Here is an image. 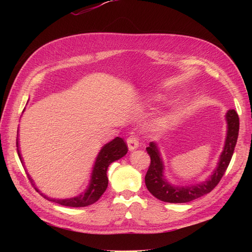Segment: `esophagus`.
Wrapping results in <instances>:
<instances>
[{
	"instance_id": "obj_1",
	"label": "esophagus",
	"mask_w": 252,
	"mask_h": 252,
	"mask_svg": "<svg viewBox=\"0 0 252 252\" xmlns=\"http://www.w3.org/2000/svg\"><path fill=\"white\" fill-rule=\"evenodd\" d=\"M127 145H128L129 151H133V150L139 148L140 143H139V140H138V138H136V136L131 135L127 139Z\"/></svg>"
}]
</instances>
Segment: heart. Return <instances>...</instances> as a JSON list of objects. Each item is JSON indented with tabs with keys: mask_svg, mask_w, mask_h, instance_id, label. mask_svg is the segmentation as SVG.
<instances>
[{
	"mask_svg": "<svg viewBox=\"0 0 252 252\" xmlns=\"http://www.w3.org/2000/svg\"><path fill=\"white\" fill-rule=\"evenodd\" d=\"M163 98H164V97H163L162 95H156V98H155V100H156V101H162Z\"/></svg>",
	"mask_w": 252,
	"mask_h": 252,
	"instance_id": "1",
	"label": "heart"
}]
</instances>
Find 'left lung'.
I'll return each mask as SVG.
<instances>
[{"mask_svg":"<svg viewBox=\"0 0 252 252\" xmlns=\"http://www.w3.org/2000/svg\"><path fill=\"white\" fill-rule=\"evenodd\" d=\"M225 119L227 123L226 139L217 167L207 179L196 184L181 186L173 185L167 181L164 174L165 165L158 144L156 142L149 143L146 150L151 158V163L145 177V184L152 195L166 203H187L209 193L219 184L230 163L240 127L239 116L234 109L228 110Z\"/></svg>","mask_w":252,"mask_h":252,"instance_id":"obj_1","label":"left lung"}]
</instances>
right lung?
I'll return each mask as SVG.
<instances>
[{
	"label": "right lung",
	"mask_w": 252,
	"mask_h": 252,
	"mask_svg": "<svg viewBox=\"0 0 252 252\" xmlns=\"http://www.w3.org/2000/svg\"><path fill=\"white\" fill-rule=\"evenodd\" d=\"M18 155L21 159L23 166L25 167L24 159L22 158L21 151L19 148V129H18ZM128 151V148L126 146L125 142L123 139L114 138L112 141L105 144L104 146L98 151V154L95 158V161L93 167V171L90 174V180L86 189L78 195L72 197H66V199H56V197H50L46 194L42 193L39 189L36 188L32 178L30 177V174L27 172L28 178L32 182V184L36 189V191H39L45 199H47L50 202L58 203L60 205L67 206V207H85V206H89L91 204L95 203L102 194L105 192L106 188L108 186V178H107V169L108 166L113 163L114 161H118L121 158H123ZM26 169V167H25Z\"/></svg>",
	"instance_id": "obj_1"
}]
</instances>
